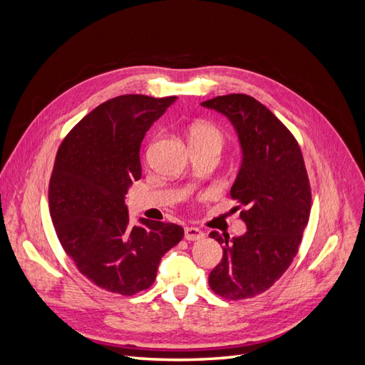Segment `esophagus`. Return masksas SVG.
<instances>
[{
    "label": "esophagus",
    "mask_w": 365,
    "mask_h": 365,
    "mask_svg": "<svg viewBox=\"0 0 365 365\" xmlns=\"http://www.w3.org/2000/svg\"><path fill=\"white\" fill-rule=\"evenodd\" d=\"M204 233L200 228H195V227H187L184 228V237L187 240H201L204 239Z\"/></svg>",
    "instance_id": "esophagus-1"
}]
</instances>
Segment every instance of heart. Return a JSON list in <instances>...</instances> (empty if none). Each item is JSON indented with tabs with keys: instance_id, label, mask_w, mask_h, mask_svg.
<instances>
[{
	"instance_id": "heart-1",
	"label": "heart",
	"mask_w": 365,
	"mask_h": 365,
	"mask_svg": "<svg viewBox=\"0 0 365 365\" xmlns=\"http://www.w3.org/2000/svg\"><path fill=\"white\" fill-rule=\"evenodd\" d=\"M189 140H190V145L213 148L219 152L224 148L225 135L222 130H220L216 125L210 123V121H197V123H195L190 128Z\"/></svg>"
}]
</instances>
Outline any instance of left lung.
<instances>
[{
    "mask_svg": "<svg viewBox=\"0 0 365 365\" xmlns=\"http://www.w3.org/2000/svg\"><path fill=\"white\" fill-rule=\"evenodd\" d=\"M201 105L224 114L239 135L244 158L230 195L248 228L231 240L210 233L224 252L208 284L225 300H244L269 289L297 256L311 215V185L295 137L267 106L247 94Z\"/></svg>",
    "mask_w": 365,
    "mask_h": 365,
    "instance_id": "left-lung-1",
    "label": "left lung"
}]
</instances>
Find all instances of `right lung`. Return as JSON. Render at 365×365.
<instances>
[{
    "label": "right lung",
    "instance_id": "1",
    "mask_svg": "<svg viewBox=\"0 0 365 365\" xmlns=\"http://www.w3.org/2000/svg\"><path fill=\"white\" fill-rule=\"evenodd\" d=\"M176 96L125 94L85 115L54 160L48 207L63 251L98 288L134 295L155 282L161 257L182 227L140 219L130 225L125 195L141 178L140 146Z\"/></svg>",
    "mask_w": 365,
    "mask_h": 365
}]
</instances>
